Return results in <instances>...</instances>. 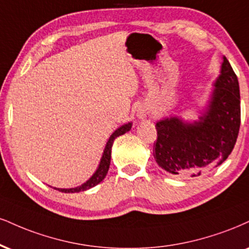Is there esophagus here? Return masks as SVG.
<instances>
[{
	"label": "esophagus",
	"mask_w": 249,
	"mask_h": 249,
	"mask_svg": "<svg viewBox=\"0 0 249 249\" xmlns=\"http://www.w3.org/2000/svg\"><path fill=\"white\" fill-rule=\"evenodd\" d=\"M138 117H139L140 119H142V121H148V119L151 118V115H149V112L147 111V110L139 109L138 110Z\"/></svg>",
	"instance_id": "1"
}]
</instances>
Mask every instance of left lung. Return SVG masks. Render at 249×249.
<instances>
[{
  "label": "left lung",
  "mask_w": 249,
  "mask_h": 249,
  "mask_svg": "<svg viewBox=\"0 0 249 249\" xmlns=\"http://www.w3.org/2000/svg\"><path fill=\"white\" fill-rule=\"evenodd\" d=\"M241 123L239 82L224 56L208 112L188 124L178 118L157 123L153 155L161 168L178 178H195L218 167L232 153Z\"/></svg>",
  "instance_id": "1"
}]
</instances>
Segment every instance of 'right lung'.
<instances>
[{
  "label": "right lung",
  "mask_w": 249,
  "mask_h": 249,
  "mask_svg": "<svg viewBox=\"0 0 249 249\" xmlns=\"http://www.w3.org/2000/svg\"><path fill=\"white\" fill-rule=\"evenodd\" d=\"M131 126H132V124L128 123V124H125L119 128H117L115 132L111 134L110 139L107 140L106 148H104V153H103V157H102L100 166H98V168L95 172L94 175H92L91 178L86 182V183L80 185V187L71 188V189H56V190L61 191V193H80V191L90 189V188L95 187L96 184H98L100 182L103 181V178H106L107 170H109V167H110V160H111V147H112L113 140H115L117 137L122 136V134L126 133L127 131H130Z\"/></svg>",
  "instance_id": "obj_1"
}]
</instances>
